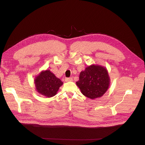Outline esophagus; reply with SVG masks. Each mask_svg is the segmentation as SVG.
Segmentation results:
<instances>
[{
    "label": "esophagus",
    "instance_id": "34e87169",
    "mask_svg": "<svg viewBox=\"0 0 145 145\" xmlns=\"http://www.w3.org/2000/svg\"><path fill=\"white\" fill-rule=\"evenodd\" d=\"M65 82H72V81H73V79H72V78H65Z\"/></svg>",
    "mask_w": 145,
    "mask_h": 145
}]
</instances>
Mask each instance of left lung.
I'll return each instance as SVG.
<instances>
[{"mask_svg":"<svg viewBox=\"0 0 145 145\" xmlns=\"http://www.w3.org/2000/svg\"><path fill=\"white\" fill-rule=\"evenodd\" d=\"M110 80L105 67L92 65L80 73L76 85L83 95L94 99L102 97L106 93L110 85Z\"/></svg>","mask_w":145,"mask_h":145,"instance_id":"1","label":"left lung"}]
</instances>
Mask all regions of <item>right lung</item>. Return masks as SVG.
<instances>
[{"label": "right lung", "instance_id": "1", "mask_svg": "<svg viewBox=\"0 0 145 145\" xmlns=\"http://www.w3.org/2000/svg\"><path fill=\"white\" fill-rule=\"evenodd\" d=\"M37 92L46 97H51L57 94L59 88L63 85L60 79L50 70L42 71L34 80Z\"/></svg>", "mask_w": 145, "mask_h": 145}]
</instances>
